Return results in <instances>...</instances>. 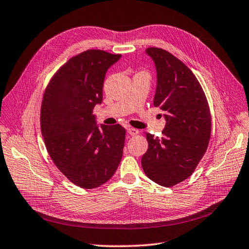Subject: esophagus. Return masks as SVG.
Returning <instances> with one entry per match:
<instances>
[{
	"label": "esophagus",
	"mask_w": 249,
	"mask_h": 249,
	"mask_svg": "<svg viewBox=\"0 0 249 249\" xmlns=\"http://www.w3.org/2000/svg\"><path fill=\"white\" fill-rule=\"evenodd\" d=\"M127 132H128L131 137H134L137 136V134H139V130L136 128H132V127H129V128L127 129Z\"/></svg>",
	"instance_id": "1"
}]
</instances>
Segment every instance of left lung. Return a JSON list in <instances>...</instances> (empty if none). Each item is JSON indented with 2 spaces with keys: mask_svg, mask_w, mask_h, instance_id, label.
Returning <instances> with one entry per match:
<instances>
[{
  "mask_svg": "<svg viewBox=\"0 0 249 249\" xmlns=\"http://www.w3.org/2000/svg\"><path fill=\"white\" fill-rule=\"evenodd\" d=\"M146 52L158 72L153 105L167 123L161 138L146 132L142 167L151 180L170 188L187 179L199 164L209 146L212 117L199 81L181 60L160 48Z\"/></svg>",
  "mask_w": 249,
  "mask_h": 249,
  "instance_id": "obj_1",
  "label": "left lung"
}]
</instances>
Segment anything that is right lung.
<instances>
[{"label": "right lung", "instance_id": "right-lung-1", "mask_svg": "<svg viewBox=\"0 0 249 249\" xmlns=\"http://www.w3.org/2000/svg\"><path fill=\"white\" fill-rule=\"evenodd\" d=\"M121 54L88 50L70 58L49 81L40 109L47 151L67 178L94 189L115 174L122 159L126 130L96 125L93 109L102 102L105 74Z\"/></svg>", "mask_w": 249, "mask_h": 249}]
</instances>
